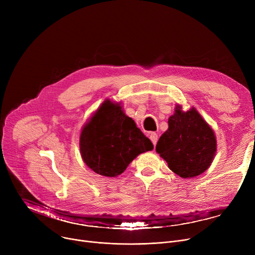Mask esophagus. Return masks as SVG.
Masks as SVG:
<instances>
[{
    "instance_id": "1",
    "label": "esophagus",
    "mask_w": 255,
    "mask_h": 255,
    "mask_svg": "<svg viewBox=\"0 0 255 255\" xmlns=\"http://www.w3.org/2000/svg\"><path fill=\"white\" fill-rule=\"evenodd\" d=\"M149 137H150V139L152 140V142H153V144H154V146L156 145V143H157V140H158V135H157V133H155V132H151L150 134H149Z\"/></svg>"
}]
</instances>
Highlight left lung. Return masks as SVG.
I'll use <instances>...</instances> for the list:
<instances>
[{"mask_svg":"<svg viewBox=\"0 0 255 255\" xmlns=\"http://www.w3.org/2000/svg\"><path fill=\"white\" fill-rule=\"evenodd\" d=\"M217 149L208 123L192 107L183 112L178 105L168 119V129L160 136L156 151L170 170L181 178H193L209 168Z\"/></svg>","mask_w":255,"mask_h":255,"instance_id":"left-lung-1","label":"left lung"}]
</instances>
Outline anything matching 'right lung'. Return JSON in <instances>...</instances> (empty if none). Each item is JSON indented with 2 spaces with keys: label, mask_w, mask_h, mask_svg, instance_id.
Segmentation results:
<instances>
[{
  "label": "right lung",
  "mask_w": 255,
  "mask_h": 255,
  "mask_svg": "<svg viewBox=\"0 0 255 255\" xmlns=\"http://www.w3.org/2000/svg\"><path fill=\"white\" fill-rule=\"evenodd\" d=\"M79 148L85 163L98 175L117 177L153 143L127 117L120 103L105 100L84 126Z\"/></svg>",
  "instance_id": "1"
}]
</instances>
